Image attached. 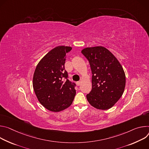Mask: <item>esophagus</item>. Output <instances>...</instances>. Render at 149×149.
I'll return each mask as SVG.
<instances>
[{"mask_svg":"<svg viewBox=\"0 0 149 149\" xmlns=\"http://www.w3.org/2000/svg\"><path fill=\"white\" fill-rule=\"evenodd\" d=\"M80 84H81V82H80V81H78L76 82V85H77V86H79V85H80Z\"/></svg>","mask_w":149,"mask_h":149,"instance_id":"1","label":"esophagus"}]
</instances>
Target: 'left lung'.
Instances as JSON below:
<instances>
[{
  "instance_id": "left-lung-1",
  "label": "left lung",
  "mask_w": 149,
  "mask_h": 149,
  "mask_svg": "<svg viewBox=\"0 0 149 149\" xmlns=\"http://www.w3.org/2000/svg\"><path fill=\"white\" fill-rule=\"evenodd\" d=\"M81 53L88 60L92 74V88L86 95L89 103L98 109L112 108L122 96L125 86L122 65L102 46L85 48Z\"/></svg>"
}]
</instances>
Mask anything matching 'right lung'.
Listing matches in <instances>:
<instances>
[{
  "label": "right lung",
  "mask_w": 149,
  "mask_h": 149,
  "mask_svg": "<svg viewBox=\"0 0 149 149\" xmlns=\"http://www.w3.org/2000/svg\"><path fill=\"white\" fill-rule=\"evenodd\" d=\"M70 47L58 46L38 63L33 76V88L39 102L48 110L60 112L69 107L74 98L76 84L64 69L66 53Z\"/></svg>",
  "instance_id": "obj_1"
}]
</instances>
